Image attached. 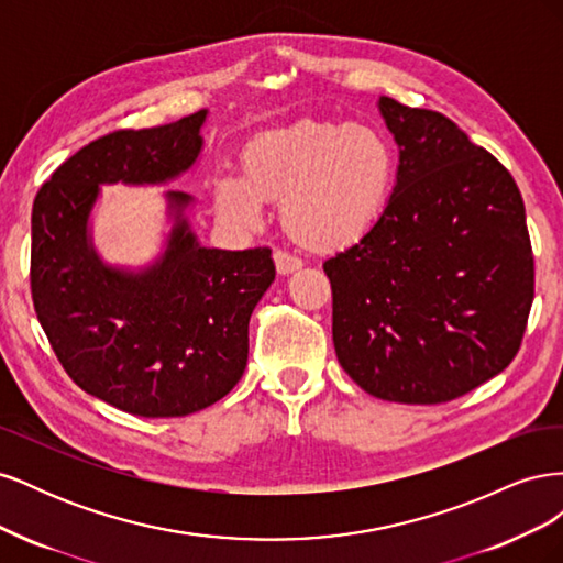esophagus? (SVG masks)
<instances>
[{"label": "esophagus", "instance_id": "obj_1", "mask_svg": "<svg viewBox=\"0 0 563 563\" xmlns=\"http://www.w3.org/2000/svg\"><path fill=\"white\" fill-rule=\"evenodd\" d=\"M275 265H277V272L279 275H294L296 269H300L302 267V261L298 258V255H294V253H288V251H275Z\"/></svg>", "mask_w": 563, "mask_h": 563}]
</instances>
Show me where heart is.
Masks as SVG:
<instances>
[{"instance_id": "heart-1", "label": "heart", "mask_w": 563, "mask_h": 563, "mask_svg": "<svg viewBox=\"0 0 563 563\" xmlns=\"http://www.w3.org/2000/svg\"><path fill=\"white\" fill-rule=\"evenodd\" d=\"M242 164L244 176L225 172L213 185L216 209L230 225L258 228L263 199L282 197V220L294 240L335 249L360 240L378 220L397 155L373 126L298 119L253 135Z\"/></svg>"}]
</instances>
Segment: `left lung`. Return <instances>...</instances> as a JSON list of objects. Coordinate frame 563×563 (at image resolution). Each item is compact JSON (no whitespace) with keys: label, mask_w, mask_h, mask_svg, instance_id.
<instances>
[{"label":"left lung","mask_w":563,"mask_h":563,"mask_svg":"<svg viewBox=\"0 0 563 563\" xmlns=\"http://www.w3.org/2000/svg\"><path fill=\"white\" fill-rule=\"evenodd\" d=\"M397 183L360 242L323 263L340 366L368 395L441 404L498 376L533 302L523 199L449 117L380 96Z\"/></svg>","instance_id":"1"}]
</instances>
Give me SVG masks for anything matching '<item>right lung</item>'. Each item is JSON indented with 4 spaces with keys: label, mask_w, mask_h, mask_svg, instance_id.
I'll return each instance as SVG.
<instances>
[{
    "label": "right lung",
    "mask_w": 563,
    "mask_h": 563,
    "mask_svg": "<svg viewBox=\"0 0 563 563\" xmlns=\"http://www.w3.org/2000/svg\"><path fill=\"white\" fill-rule=\"evenodd\" d=\"M207 110L174 124L114 131L60 164L32 207L30 286L63 368L84 391L143 418L201 411L240 383L249 319L275 282L269 249L201 246L187 220L195 199L164 192V249L143 267L96 251L100 185H168L197 164Z\"/></svg>",
    "instance_id": "add662e5"
}]
</instances>
